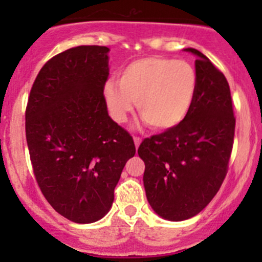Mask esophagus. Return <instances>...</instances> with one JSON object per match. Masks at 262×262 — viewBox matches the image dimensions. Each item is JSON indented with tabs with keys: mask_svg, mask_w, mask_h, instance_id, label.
<instances>
[{
	"mask_svg": "<svg viewBox=\"0 0 262 262\" xmlns=\"http://www.w3.org/2000/svg\"><path fill=\"white\" fill-rule=\"evenodd\" d=\"M133 141H134V144H136V148H138L139 144H141L142 139L139 138V137H133Z\"/></svg>",
	"mask_w": 262,
	"mask_h": 262,
	"instance_id": "esophagus-1",
	"label": "esophagus"
}]
</instances>
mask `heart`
I'll return each mask as SVG.
<instances>
[{"label": "heart", "mask_w": 262, "mask_h": 262, "mask_svg": "<svg viewBox=\"0 0 262 262\" xmlns=\"http://www.w3.org/2000/svg\"><path fill=\"white\" fill-rule=\"evenodd\" d=\"M198 90L195 68L185 60L147 57L126 64L119 82L104 84V100L116 123H124L137 102L138 113L156 130H170L185 120Z\"/></svg>", "instance_id": "obj_1"}]
</instances>
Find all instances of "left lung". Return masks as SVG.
I'll return each instance as SVG.
<instances>
[{
    "mask_svg": "<svg viewBox=\"0 0 262 262\" xmlns=\"http://www.w3.org/2000/svg\"><path fill=\"white\" fill-rule=\"evenodd\" d=\"M198 90L191 110L176 128L144 139V190L161 218L180 222L196 215L218 192L227 175L234 125L231 91L223 73L199 50Z\"/></svg>",
    "mask_w": 262,
    "mask_h": 262,
    "instance_id": "obj_1",
    "label": "left lung"
}]
</instances>
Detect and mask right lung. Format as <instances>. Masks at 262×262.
Instances as JSON below:
<instances>
[{
  "label": "right lung",
  "instance_id": "obj_1",
  "mask_svg": "<svg viewBox=\"0 0 262 262\" xmlns=\"http://www.w3.org/2000/svg\"><path fill=\"white\" fill-rule=\"evenodd\" d=\"M109 48L81 46L49 59L31 87L25 113L34 175L53 209L94 223L114 202L133 138L110 118L104 100Z\"/></svg>",
  "mask_w": 262,
  "mask_h": 262
}]
</instances>
